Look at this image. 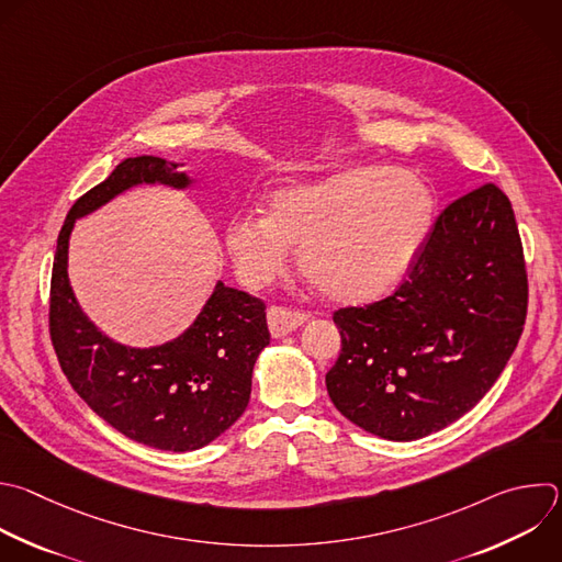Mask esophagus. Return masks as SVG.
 Masks as SVG:
<instances>
[{"mask_svg": "<svg viewBox=\"0 0 562 562\" xmlns=\"http://www.w3.org/2000/svg\"><path fill=\"white\" fill-rule=\"evenodd\" d=\"M308 319L306 313L300 311H289L282 306H271L267 311V324L273 337H284L289 333H293L295 328H300L304 322Z\"/></svg>", "mask_w": 562, "mask_h": 562, "instance_id": "34e87169", "label": "esophagus"}]
</instances>
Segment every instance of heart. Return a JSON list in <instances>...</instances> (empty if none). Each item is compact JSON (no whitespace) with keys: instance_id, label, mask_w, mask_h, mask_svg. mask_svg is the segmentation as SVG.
<instances>
[{"instance_id":"heart-1","label":"heart","mask_w":562,"mask_h":562,"mask_svg":"<svg viewBox=\"0 0 562 562\" xmlns=\"http://www.w3.org/2000/svg\"><path fill=\"white\" fill-rule=\"evenodd\" d=\"M432 207L426 182L413 173L348 169L278 187L267 199V214L229 221L225 249L249 289L280 278L289 267V247H300V271L322 293L366 302L406 273Z\"/></svg>"}]
</instances>
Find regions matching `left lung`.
<instances>
[{"instance_id": "1", "label": "left lung", "mask_w": 562, "mask_h": 562, "mask_svg": "<svg viewBox=\"0 0 562 562\" xmlns=\"http://www.w3.org/2000/svg\"><path fill=\"white\" fill-rule=\"evenodd\" d=\"M527 315V273L509 199L496 184L452 203L400 291L333 322V406L361 430L428 437L474 408L507 366Z\"/></svg>"}]
</instances>
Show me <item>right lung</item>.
Here are the masks:
<instances>
[{
    "instance_id": "right-lung-1",
    "label": "right lung",
    "mask_w": 562,
    "mask_h": 562,
    "mask_svg": "<svg viewBox=\"0 0 562 562\" xmlns=\"http://www.w3.org/2000/svg\"><path fill=\"white\" fill-rule=\"evenodd\" d=\"M184 162L125 158L66 216L50 286V335L75 393L127 439L169 452H192L229 430L245 413L258 355L269 346L265 304L216 282L214 293L178 337L127 346L105 335L81 308L68 276L75 223L138 184L192 190Z\"/></svg>"
}]
</instances>
